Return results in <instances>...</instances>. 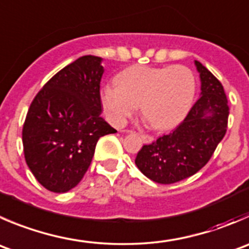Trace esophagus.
Returning a JSON list of instances; mask_svg holds the SVG:
<instances>
[{
    "label": "esophagus",
    "mask_w": 249,
    "mask_h": 249,
    "mask_svg": "<svg viewBox=\"0 0 249 249\" xmlns=\"http://www.w3.org/2000/svg\"><path fill=\"white\" fill-rule=\"evenodd\" d=\"M140 136H141L142 141L144 142V143H151L152 141H153V136H151V135H146V134H140Z\"/></svg>",
    "instance_id": "1"
}]
</instances>
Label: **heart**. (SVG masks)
I'll use <instances>...</instances> for the list:
<instances>
[{"label":"heart","mask_w":249,"mask_h":249,"mask_svg":"<svg viewBox=\"0 0 249 249\" xmlns=\"http://www.w3.org/2000/svg\"><path fill=\"white\" fill-rule=\"evenodd\" d=\"M118 85H106L101 101L108 119L120 125L141 107L143 117L156 129H170L189 112L196 78L185 66H134L118 75Z\"/></svg>","instance_id":"heart-1"}]
</instances>
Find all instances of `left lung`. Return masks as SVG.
Returning <instances> with one entry per match:
<instances>
[{
    "label": "left lung",
    "instance_id": "8db88e82",
    "mask_svg": "<svg viewBox=\"0 0 249 249\" xmlns=\"http://www.w3.org/2000/svg\"><path fill=\"white\" fill-rule=\"evenodd\" d=\"M195 64L201 78V97L182 123L144 144L135 159L141 173L154 182L169 185L196 174L226 134L229 105L223 85L198 60Z\"/></svg>",
    "mask_w": 249,
    "mask_h": 249
}]
</instances>
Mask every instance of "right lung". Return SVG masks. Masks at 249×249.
Segmentation results:
<instances>
[{
    "instance_id": "right-lung-1",
    "label": "right lung",
    "mask_w": 249,
    "mask_h": 249,
    "mask_svg": "<svg viewBox=\"0 0 249 249\" xmlns=\"http://www.w3.org/2000/svg\"><path fill=\"white\" fill-rule=\"evenodd\" d=\"M102 58L83 55L38 91L23 126L26 164L48 191L75 187L90 166L98 139L114 134L102 117Z\"/></svg>"
}]
</instances>
